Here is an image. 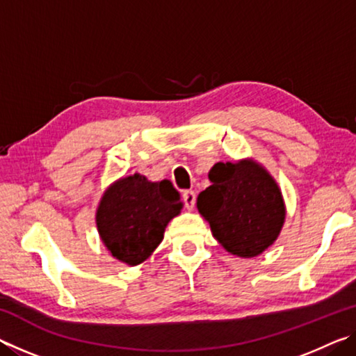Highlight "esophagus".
<instances>
[{
	"instance_id": "esophagus-1",
	"label": "esophagus",
	"mask_w": 356,
	"mask_h": 356,
	"mask_svg": "<svg viewBox=\"0 0 356 356\" xmlns=\"http://www.w3.org/2000/svg\"><path fill=\"white\" fill-rule=\"evenodd\" d=\"M182 197H184V202H185V207L186 210H191L193 207H195V202H196V195L195 191L191 190H185L182 193Z\"/></svg>"
}]
</instances>
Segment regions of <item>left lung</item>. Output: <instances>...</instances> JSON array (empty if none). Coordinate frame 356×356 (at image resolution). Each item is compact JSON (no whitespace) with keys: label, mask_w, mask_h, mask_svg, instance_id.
I'll use <instances>...</instances> for the list:
<instances>
[{"label":"left lung","mask_w":356,"mask_h":356,"mask_svg":"<svg viewBox=\"0 0 356 356\" xmlns=\"http://www.w3.org/2000/svg\"><path fill=\"white\" fill-rule=\"evenodd\" d=\"M212 185L197 196V210L222 248L238 257H254L278 238L286 206L275 179L254 160L216 163Z\"/></svg>","instance_id":"1"}]
</instances>
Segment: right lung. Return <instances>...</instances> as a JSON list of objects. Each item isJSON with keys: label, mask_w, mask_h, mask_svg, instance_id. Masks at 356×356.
Instances as JSON below:
<instances>
[{"label": "right lung", "mask_w": 356, "mask_h": 356, "mask_svg": "<svg viewBox=\"0 0 356 356\" xmlns=\"http://www.w3.org/2000/svg\"><path fill=\"white\" fill-rule=\"evenodd\" d=\"M182 206L170 180L150 182L135 172L108 186L95 222L111 256L134 267L161 243L168 222L180 213Z\"/></svg>", "instance_id": "add662e5"}]
</instances>
